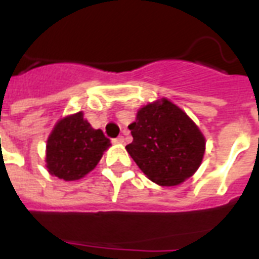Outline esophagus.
Returning <instances> with one entry per match:
<instances>
[{
  "mask_svg": "<svg viewBox=\"0 0 259 259\" xmlns=\"http://www.w3.org/2000/svg\"><path fill=\"white\" fill-rule=\"evenodd\" d=\"M113 142H114V144H123V142H125V138L122 137V136H119V137L114 138Z\"/></svg>",
  "mask_w": 259,
  "mask_h": 259,
  "instance_id": "34e87169",
  "label": "esophagus"
}]
</instances>
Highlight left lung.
I'll return each instance as SVG.
<instances>
[{
	"instance_id": "1",
	"label": "left lung",
	"mask_w": 259,
	"mask_h": 259,
	"mask_svg": "<svg viewBox=\"0 0 259 259\" xmlns=\"http://www.w3.org/2000/svg\"><path fill=\"white\" fill-rule=\"evenodd\" d=\"M126 145L140 169L162 187L181 184L200 166L205 138L195 122L168 99L138 110Z\"/></svg>"
}]
</instances>
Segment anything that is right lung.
Segmentation results:
<instances>
[{
    "instance_id": "right-lung-1",
    "label": "right lung",
    "mask_w": 259,
    "mask_h": 259,
    "mask_svg": "<svg viewBox=\"0 0 259 259\" xmlns=\"http://www.w3.org/2000/svg\"><path fill=\"white\" fill-rule=\"evenodd\" d=\"M110 140L101 129H93L83 113L63 118L47 141V168L66 181L79 180L97 166Z\"/></svg>"
}]
</instances>
